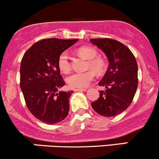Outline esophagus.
I'll list each match as a JSON object with an SVG mask.
<instances>
[{
    "mask_svg": "<svg viewBox=\"0 0 159 159\" xmlns=\"http://www.w3.org/2000/svg\"><path fill=\"white\" fill-rule=\"evenodd\" d=\"M74 92H86V89H74Z\"/></svg>",
    "mask_w": 159,
    "mask_h": 159,
    "instance_id": "esophagus-1",
    "label": "esophagus"
}]
</instances>
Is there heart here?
Returning <instances> with one entry per match:
<instances>
[{"instance_id":"obj_1","label":"heart","mask_w":159,"mask_h":159,"mask_svg":"<svg viewBox=\"0 0 159 159\" xmlns=\"http://www.w3.org/2000/svg\"><path fill=\"white\" fill-rule=\"evenodd\" d=\"M78 54L83 57L89 60L87 67L93 69L96 73H102L105 67L103 61L97 57V52L90 47H81L77 50ZM57 65L60 70L63 73H67L70 69L69 56L67 52L61 53L57 60ZM95 72L90 70L86 72H74L71 73L66 79L67 84L71 88L82 89L88 86L95 78Z\"/></svg>"}]
</instances>
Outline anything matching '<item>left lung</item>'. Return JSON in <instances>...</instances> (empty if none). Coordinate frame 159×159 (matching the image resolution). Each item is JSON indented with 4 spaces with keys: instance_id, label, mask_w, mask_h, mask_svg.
<instances>
[{
    "instance_id": "obj_1",
    "label": "left lung",
    "mask_w": 159,
    "mask_h": 159,
    "mask_svg": "<svg viewBox=\"0 0 159 159\" xmlns=\"http://www.w3.org/2000/svg\"><path fill=\"white\" fill-rule=\"evenodd\" d=\"M90 42L105 54L109 65L98 83L105 91L92 107L100 115L114 117L125 111L132 102L138 86V66L131 51L118 41L91 39Z\"/></svg>"
}]
</instances>
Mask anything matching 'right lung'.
Instances as JSON below:
<instances>
[{
  "instance_id": "right-lung-1",
  "label": "right lung",
  "mask_w": 159,
  "mask_h": 159,
  "mask_svg": "<svg viewBox=\"0 0 159 159\" xmlns=\"http://www.w3.org/2000/svg\"><path fill=\"white\" fill-rule=\"evenodd\" d=\"M78 39H45L35 42L23 55L20 88L26 106L35 117L47 124L61 122L69 112L73 91L59 92L65 85L57 60Z\"/></svg>"
}]
</instances>
